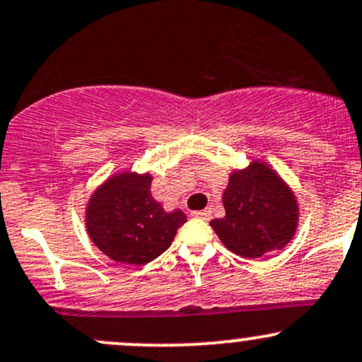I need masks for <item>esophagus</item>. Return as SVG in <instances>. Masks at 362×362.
I'll list each match as a JSON object with an SVG mask.
<instances>
[{"label":"esophagus","mask_w":362,"mask_h":362,"mask_svg":"<svg viewBox=\"0 0 362 362\" xmlns=\"http://www.w3.org/2000/svg\"><path fill=\"white\" fill-rule=\"evenodd\" d=\"M191 215L194 216V218H201V220H210L211 218V210L210 208H204V210H201V211H192Z\"/></svg>","instance_id":"esophagus-1"}]
</instances>
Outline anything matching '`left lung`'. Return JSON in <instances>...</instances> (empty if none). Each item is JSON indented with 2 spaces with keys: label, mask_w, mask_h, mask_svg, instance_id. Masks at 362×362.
Instances as JSON below:
<instances>
[{
  "label": "left lung",
  "mask_w": 362,
  "mask_h": 362,
  "mask_svg": "<svg viewBox=\"0 0 362 362\" xmlns=\"http://www.w3.org/2000/svg\"><path fill=\"white\" fill-rule=\"evenodd\" d=\"M222 203L226 216L210 226L223 246L243 258L283 250L298 227L295 192L262 159H250L248 166L230 171Z\"/></svg>",
  "instance_id": "left-lung-1"
}]
</instances>
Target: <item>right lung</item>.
Instances as JSON below:
<instances>
[{
  "label": "right lung",
  "instance_id": "obj_1",
  "mask_svg": "<svg viewBox=\"0 0 362 362\" xmlns=\"http://www.w3.org/2000/svg\"><path fill=\"white\" fill-rule=\"evenodd\" d=\"M151 173L121 171L102 182L86 203V232L114 262L146 265L170 248L187 222L182 210L165 211L151 194Z\"/></svg>",
  "mask_w": 362,
  "mask_h": 362
}]
</instances>
